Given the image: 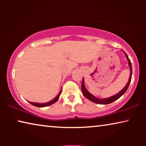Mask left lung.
<instances>
[{"label":"left lung","mask_w":146,"mask_h":146,"mask_svg":"<svg viewBox=\"0 0 146 146\" xmlns=\"http://www.w3.org/2000/svg\"><path fill=\"white\" fill-rule=\"evenodd\" d=\"M123 52L125 54V56H126V58L127 60H128V64H129V68H130V75H129V80H128V82L126 84V86L123 88L121 90V92H119V93H117V94H115L114 96H111L110 98H105V99H99V98H97L96 97L94 96L92 94H91L90 93L88 92V91L87 90L85 86H84V79L82 80V94H84V96L88 98L90 100L93 102L94 103H96V104H110V103H112L113 102L116 100L118 98H119L121 96H122L123 94H124L126 90L129 87V84L131 82V75H132V68H131V63L130 60H129L128 56H127V55L126 54V53L124 51H123Z\"/></svg>","instance_id":"left-lung-1"}]
</instances>
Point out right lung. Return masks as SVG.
<instances>
[{
  "mask_svg": "<svg viewBox=\"0 0 146 146\" xmlns=\"http://www.w3.org/2000/svg\"><path fill=\"white\" fill-rule=\"evenodd\" d=\"M62 92V90L60 92V93L58 94V95L54 99H53L52 100H51L50 102H48L47 103H44V104H39V103H35V102H30V104H31L32 105L35 106H36V107H39V108H42V107H46V106H48L50 105H52L54 103H55L56 102H57L58 100L59 97H60V94Z\"/></svg>",
  "mask_w": 146,
  "mask_h": 146,
  "instance_id": "right-lung-1",
  "label": "right lung"
}]
</instances>
